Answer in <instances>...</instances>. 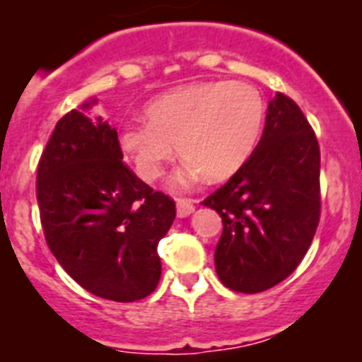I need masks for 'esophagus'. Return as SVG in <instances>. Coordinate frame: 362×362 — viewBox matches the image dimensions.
<instances>
[{
  "instance_id": "esophagus-1",
  "label": "esophagus",
  "mask_w": 362,
  "mask_h": 362,
  "mask_svg": "<svg viewBox=\"0 0 362 362\" xmlns=\"http://www.w3.org/2000/svg\"><path fill=\"white\" fill-rule=\"evenodd\" d=\"M175 206H177V217L185 218L195 211V201H192V199H177Z\"/></svg>"
}]
</instances>
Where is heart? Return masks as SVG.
Returning <instances> with one entry per match:
<instances>
[{
    "mask_svg": "<svg viewBox=\"0 0 362 362\" xmlns=\"http://www.w3.org/2000/svg\"><path fill=\"white\" fill-rule=\"evenodd\" d=\"M144 112L147 122L122 125L118 147L147 183L163 175L177 147L187 161L175 185L187 188L203 175L226 181L250 161L264 131L265 100L246 82L206 81L159 95Z\"/></svg>",
    "mask_w": 362,
    "mask_h": 362,
    "instance_id": "obj_1",
    "label": "heart"
}]
</instances>
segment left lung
<instances>
[{"label": "left lung", "mask_w": 362, "mask_h": 362, "mask_svg": "<svg viewBox=\"0 0 362 362\" xmlns=\"http://www.w3.org/2000/svg\"><path fill=\"white\" fill-rule=\"evenodd\" d=\"M222 217L218 280L235 293L267 291L303 260L320 222V145L296 102L276 93L253 156L203 201Z\"/></svg>", "instance_id": "8db88e82"}]
</instances>
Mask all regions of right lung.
<instances>
[{
	"label": "right lung",
	"mask_w": 362,
	"mask_h": 362,
	"mask_svg": "<svg viewBox=\"0 0 362 362\" xmlns=\"http://www.w3.org/2000/svg\"><path fill=\"white\" fill-rule=\"evenodd\" d=\"M97 98L57 122L37 167L46 244L62 269L104 300L136 301L158 287L159 240L175 203L124 165L118 132L89 116Z\"/></svg>",
	"instance_id": "obj_1"
}]
</instances>
